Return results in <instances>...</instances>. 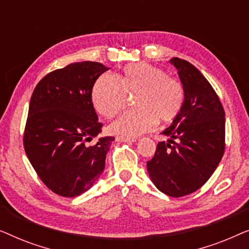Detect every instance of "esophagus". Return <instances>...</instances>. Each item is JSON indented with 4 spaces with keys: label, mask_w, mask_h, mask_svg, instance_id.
Segmentation results:
<instances>
[{
    "label": "esophagus",
    "mask_w": 249,
    "mask_h": 249,
    "mask_svg": "<svg viewBox=\"0 0 249 249\" xmlns=\"http://www.w3.org/2000/svg\"><path fill=\"white\" fill-rule=\"evenodd\" d=\"M118 142H136L135 138H130V137H124V136H117L115 137Z\"/></svg>",
    "instance_id": "34e87169"
}]
</instances>
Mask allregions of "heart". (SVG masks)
Returning a JSON list of instances; mask_svg holds the SVG:
<instances>
[{
  "instance_id": "1",
  "label": "heart",
  "mask_w": 249,
  "mask_h": 249,
  "mask_svg": "<svg viewBox=\"0 0 249 249\" xmlns=\"http://www.w3.org/2000/svg\"><path fill=\"white\" fill-rule=\"evenodd\" d=\"M127 94H136V108L121 113L108 125L111 132L124 137L145 134L156 122L169 124L185 102L182 85L161 68L146 62L125 66L119 79L111 74L98 78L91 90V102L98 113L110 118L124 107Z\"/></svg>"
}]
</instances>
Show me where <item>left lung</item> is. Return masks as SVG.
<instances>
[{
	"label": "left lung",
	"instance_id": "obj_1",
	"mask_svg": "<svg viewBox=\"0 0 249 249\" xmlns=\"http://www.w3.org/2000/svg\"><path fill=\"white\" fill-rule=\"evenodd\" d=\"M185 102L171 125L162 132L147 171L160 192L181 197L199 189L213 175L222 159L226 118L215 90L200 71L188 61L173 57Z\"/></svg>",
	"mask_w": 249,
	"mask_h": 249
}]
</instances>
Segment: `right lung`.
I'll return each instance as SVG.
<instances>
[{
  "label": "right lung",
  "instance_id": "add662e5",
  "mask_svg": "<svg viewBox=\"0 0 249 249\" xmlns=\"http://www.w3.org/2000/svg\"><path fill=\"white\" fill-rule=\"evenodd\" d=\"M102 63L74 62L46 74L30 98L23 147L40 180L53 193L76 197L91 188L105 168L114 137H101L91 102Z\"/></svg>",
  "mask_w": 249,
  "mask_h": 249
}]
</instances>
